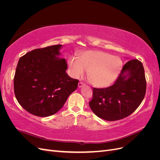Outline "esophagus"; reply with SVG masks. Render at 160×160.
<instances>
[{
    "label": "esophagus",
    "mask_w": 160,
    "mask_h": 160,
    "mask_svg": "<svg viewBox=\"0 0 160 160\" xmlns=\"http://www.w3.org/2000/svg\"><path fill=\"white\" fill-rule=\"evenodd\" d=\"M85 85V84L83 83H82V82H79V83H78V87L79 88H82V87H83Z\"/></svg>",
    "instance_id": "34e87169"
}]
</instances>
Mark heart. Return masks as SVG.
<instances>
[{
    "mask_svg": "<svg viewBox=\"0 0 160 160\" xmlns=\"http://www.w3.org/2000/svg\"><path fill=\"white\" fill-rule=\"evenodd\" d=\"M71 74L75 78L88 71L90 83L96 88H107L117 79L122 68V61L118 57L99 51L82 52L79 59L71 57L68 61Z\"/></svg>",
    "mask_w": 160,
    "mask_h": 160,
    "instance_id": "1",
    "label": "heart"
}]
</instances>
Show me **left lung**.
<instances>
[{"label":"left lung","mask_w":160,"mask_h":160,"mask_svg":"<svg viewBox=\"0 0 160 160\" xmlns=\"http://www.w3.org/2000/svg\"><path fill=\"white\" fill-rule=\"evenodd\" d=\"M146 81L143 65L138 59L128 61L115 83L105 89L93 88L89 107L98 117L116 121L128 117L143 101Z\"/></svg>","instance_id":"obj_1"}]
</instances>
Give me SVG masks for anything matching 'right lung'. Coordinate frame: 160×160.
<instances>
[{
  "label": "right lung",
  "mask_w": 160,
  "mask_h": 160,
  "mask_svg": "<svg viewBox=\"0 0 160 160\" xmlns=\"http://www.w3.org/2000/svg\"><path fill=\"white\" fill-rule=\"evenodd\" d=\"M62 45L37 49L19 59L14 78L15 97L22 107L34 115L48 117L58 112L75 91L79 81L67 73Z\"/></svg>",
  "instance_id": "1"
}]
</instances>
